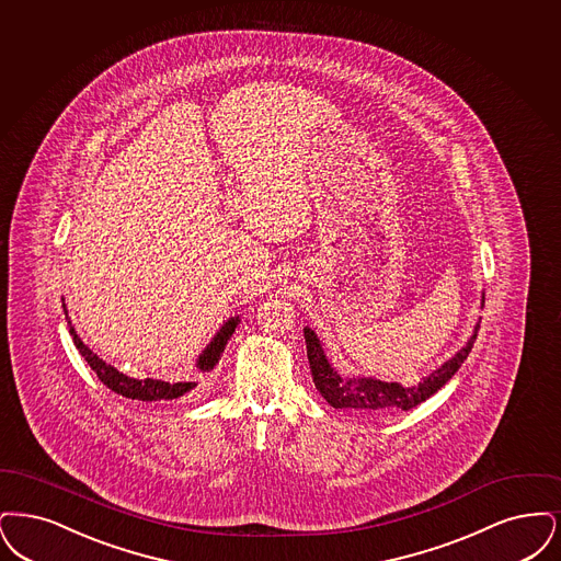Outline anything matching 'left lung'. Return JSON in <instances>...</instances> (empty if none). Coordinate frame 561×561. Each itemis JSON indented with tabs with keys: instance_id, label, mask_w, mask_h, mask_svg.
Returning <instances> with one entry per match:
<instances>
[{
	"instance_id": "obj_1",
	"label": "left lung",
	"mask_w": 561,
	"mask_h": 561,
	"mask_svg": "<svg viewBox=\"0 0 561 561\" xmlns=\"http://www.w3.org/2000/svg\"><path fill=\"white\" fill-rule=\"evenodd\" d=\"M304 337H306V350H308L314 386L333 409H352L363 413H393V411H411L416 404L425 402L459 370V366L463 365L465 358L469 356L473 342L478 337V327L457 356H453L448 363H444L438 370H434L430 377H425L419 386L413 388H404L400 383H393V381L388 383L379 379H342L337 370H333V366L329 365L314 331L304 329Z\"/></svg>"
}]
</instances>
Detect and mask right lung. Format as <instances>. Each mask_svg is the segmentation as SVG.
<instances>
[{
    "instance_id": "1",
    "label": "right lung",
    "mask_w": 561,
    "mask_h": 561,
    "mask_svg": "<svg viewBox=\"0 0 561 561\" xmlns=\"http://www.w3.org/2000/svg\"><path fill=\"white\" fill-rule=\"evenodd\" d=\"M62 308H65V301H62ZM67 310V308H65ZM65 317L69 320V314L65 312ZM239 324V318H230L221 329H219L218 335L214 337V342L207 345V350L198 356V368L201 370H209L214 368L216 363L219 360V354L224 352V345L230 340V335L234 333V327ZM69 333L73 337L75 347L79 350V354L85 358V363L92 366V370L96 373L98 379L108 388V390L125 396V398H131V400H142V402H157V400H175L184 393L195 388V381H178V383H171V381H161V379H134V377H127L119 373L115 366L106 365L104 360H100L96 354L85 345V343L79 340V335L75 333L73 327H71V320H69Z\"/></svg>"
}]
</instances>
